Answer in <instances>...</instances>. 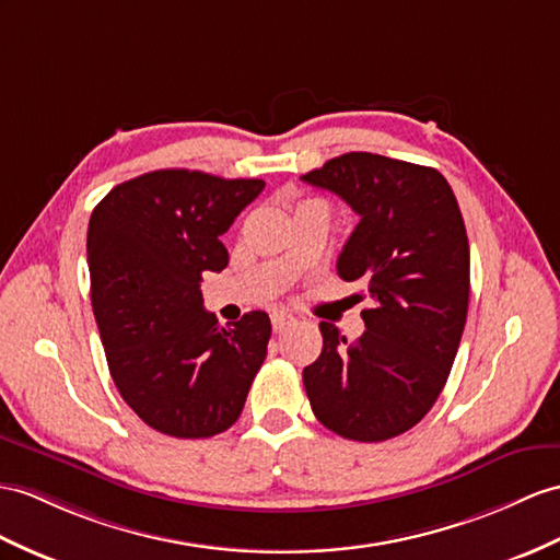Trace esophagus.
<instances>
[{
    "instance_id": "1",
    "label": "esophagus",
    "mask_w": 560,
    "mask_h": 560,
    "mask_svg": "<svg viewBox=\"0 0 560 560\" xmlns=\"http://www.w3.org/2000/svg\"><path fill=\"white\" fill-rule=\"evenodd\" d=\"M270 323H272V330L276 332H282L284 327H290L294 323L292 316H288V313H272L270 316Z\"/></svg>"
}]
</instances>
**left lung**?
<instances>
[{"mask_svg": "<svg viewBox=\"0 0 560 560\" xmlns=\"http://www.w3.org/2000/svg\"><path fill=\"white\" fill-rule=\"evenodd\" d=\"M302 180L361 215L337 272L373 299L353 345L320 323L323 351L304 368L308 401L339 438L385 442L425 418L454 365L470 294L466 225L446 177L418 163L349 152Z\"/></svg>", "mask_w": 560, "mask_h": 560, "instance_id": "left-lung-1", "label": "left lung"}]
</instances>
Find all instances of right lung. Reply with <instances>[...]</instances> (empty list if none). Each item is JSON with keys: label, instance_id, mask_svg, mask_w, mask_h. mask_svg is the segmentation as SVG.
I'll return each instance as SVG.
<instances>
[{"label": "right lung", "instance_id": "add662e5", "mask_svg": "<svg viewBox=\"0 0 560 560\" xmlns=\"http://www.w3.org/2000/svg\"><path fill=\"white\" fill-rule=\"evenodd\" d=\"M264 187L152 171L116 185L90 215V294L108 373L122 401L168 438L225 432L266 359L268 313L221 327L199 290L203 272L228 266L221 235Z\"/></svg>", "mask_w": 560, "mask_h": 560}]
</instances>
